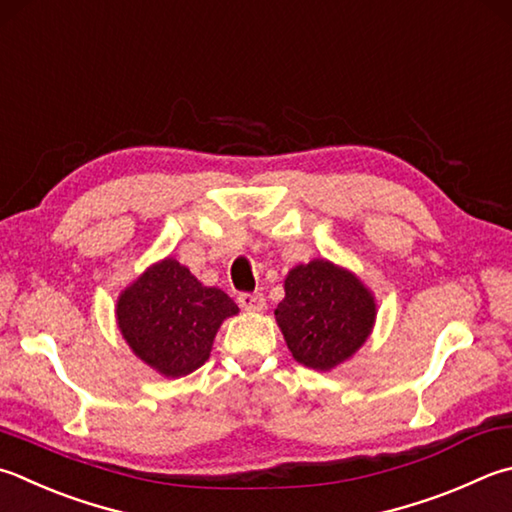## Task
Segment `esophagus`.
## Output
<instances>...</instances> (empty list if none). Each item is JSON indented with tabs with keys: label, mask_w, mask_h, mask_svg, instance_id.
Returning a JSON list of instances; mask_svg holds the SVG:
<instances>
[{
	"label": "esophagus",
	"mask_w": 512,
	"mask_h": 512,
	"mask_svg": "<svg viewBox=\"0 0 512 512\" xmlns=\"http://www.w3.org/2000/svg\"><path fill=\"white\" fill-rule=\"evenodd\" d=\"M238 305L247 312H263L265 310V296L263 294H240L238 296Z\"/></svg>",
	"instance_id": "obj_1"
}]
</instances>
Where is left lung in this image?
<instances>
[{"label": "left lung", "instance_id": "left-lung-1", "mask_svg": "<svg viewBox=\"0 0 512 512\" xmlns=\"http://www.w3.org/2000/svg\"><path fill=\"white\" fill-rule=\"evenodd\" d=\"M283 287L274 316L294 361L305 368H339L370 339L376 298L350 269L314 258L289 269Z\"/></svg>", "mask_w": 512, "mask_h": 512}]
</instances>
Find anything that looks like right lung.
<instances>
[{"label":"right lung","mask_w":512,"mask_h":512,"mask_svg":"<svg viewBox=\"0 0 512 512\" xmlns=\"http://www.w3.org/2000/svg\"><path fill=\"white\" fill-rule=\"evenodd\" d=\"M238 305L202 285L176 258L149 265L115 303V321L131 352L167 379H180L209 359L223 321Z\"/></svg>","instance_id":"add662e5"}]
</instances>
